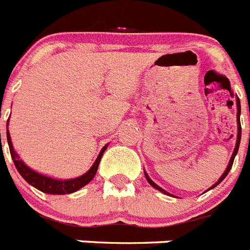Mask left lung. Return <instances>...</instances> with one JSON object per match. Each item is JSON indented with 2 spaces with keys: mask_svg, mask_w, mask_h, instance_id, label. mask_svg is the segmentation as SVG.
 <instances>
[{
  "mask_svg": "<svg viewBox=\"0 0 250 250\" xmlns=\"http://www.w3.org/2000/svg\"><path fill=\"white\" fill-rule=\"evenodd\" d=\"M237 108H238V112H237V118H238V120H237V122H238V136H237V143H235V148H234V151H233L232 157H230L229 164H228V167H227V169H226V171L223 172V175H222V176H221V178L218 179V181H217V183L214 184V185H212L211 188H208V190H211V188H216V186L218 185V184H220L221 181H223V179H225L226 176H227V175H228V172H229V170L232 169L233 162H234V158H235V155H237V153H238V148H239V143H241V136H242V127H241V122H239V116H241V102H239V99H238V97H237ZM144 174H146V180H148V183L150 184V185L153 186V188H157V190L162 191L163 193H167V195H170L169 192H167V191H165V190H163V188H160V186H158L157 184H155V183H153V181H151L150 179H149V176H148V175H146V172H144Z\"/></svg>",
  "mask_w": 250,
  "mask_h": 250,
  "instance_id": "obj_1",
  "label": "left lung"
}]
</instances>
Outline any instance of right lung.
<instances>
[{"instance_id": "1", "label": "right lung", "mask_w": 250, "mask_h": 250, "mask_svg": "<svg viewBox=\"0 0 250 250\" xmlns=\"http://www.w3.org/2000/svg\"><path fill=\"white\" fill-rule=\"evenodd\" d=\"M7 142H8L9 153H11L13 163H15L18 172L22 175V178L24 179L28 184H30L32 186L38 188V190L43 191V192L45 193H51V195H65V193L75 192L79 188L87 185V184L92 180L93 176L96 175L97 167H99L100 162H101L102 154H104V151L106 150L107 148V146H104V148L102 149L101 153H100L99 157H97L96 162H95V164H93L92 167H91V169L88 170L87 172H85L83 175H81V176H79V178L76 179H71V180H55V179L48 178V176H44V175L39 174V172H36L34 170L28 167L27 165L20 159V157L16 154L15 149H13L8 129H7Z\"/></svg>"}]
</instances>
